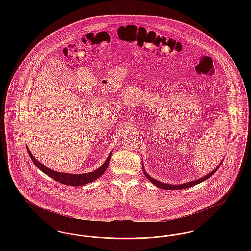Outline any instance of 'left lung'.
<instances>
[{"instance_id":"left-lung-1","label":"left lung","mask_w":251,"mask_h":251,"mask_svg":"<svg viewBox=\"0 0 251 251\" xmlns=\"http://www.w3.org/2000/svg\"><path fill=\"white\" fill-rule=\"evenodd\" d=\"M221 165V164H220ZM218 167H216L215 169H214L211 173H209L208 175H206L205 177H203L201 179H196V180H193V181H189V182H186V183H183V184H180V185H170V184H167V183H163V182H160V181H158L157 179H153V178H151L150 175H148L145 171H144V174H145V176L148 178V179H150L154 185H156L157 187H159V188H162V189H166V190H180V189H185V188H189V187H191V186H194V185H197V184H199L200 182H202L204 180H206L207 179H209L214 173H215V171L218 169Z\"/></svg>"}]
</instances>
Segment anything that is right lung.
I'll use <instances>...</instances> for the list:
<instances>
[{
  "label": "right lung",
  "mask_w": 251,
  "mask_h": 251,
  "mask_svg": "<svg viewBox=\"0 0 251 251\" xmlns=\"http://www.w3.org/2000/svg\"><path fill=\"white\" fill-rule=\"evenodd\" d=\"M27 151H28V154L30 156L31 160L33 161V163L42 172H44L46 175H48L49 177L52 178L54 180L58 181L60 183H63V184H66V185H71V186L84 185V184H86L88 182H91V181L95 180L98 178H100V176H101L105 172V170H106V168L108 167V165H109V162H110L111 154H112V153H110L109 156H108L106 162L100 168H98L97 170H95V171L89 172L87 174H69V173H60V172L51 170V169H50L48 167L43 166L38 161H36L35 157L32 155V153L30 152V151L28 149H27Z\"/></svg>",
  "instance_id": "obj_1"
}]
</instances>
